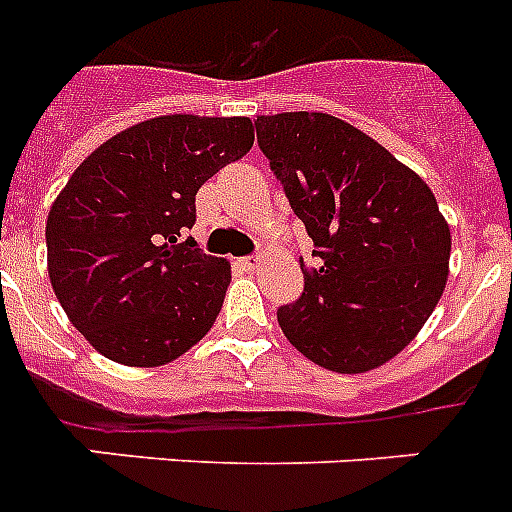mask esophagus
<instances>
[{
  "label": "esophagus",
  "mask_w": 512,
  "mask_h": 512,
  "mask_svg": "<svg viewBox=\"0 0 512 512\" xmlns=\"http://www.w3.org/2000/svg\"><path fill=\"white\" fill-rule=\"evenodd\" d=\"M260 265H263V257H257V255L255 257H242V260H239V268L249 270V273H255Z\"/></svg>",
  "instance_id": "1"
}]
</instances>
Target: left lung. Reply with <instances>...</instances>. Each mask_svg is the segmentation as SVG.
Segmentation results:
<instances>
[{"label": "left lung", "instance_id": "8db88e82", "mask_svg": "<svg viewBox=\"0 0 512 512\" xmlns=\"http://www.w3.org/2000/svg\"><path fill=\"white\" fill-rule=\"evenodd\" d=\"M257 141L313 239L305 292L278 326L307 360L336 373L389 363L434 313L452 236L415 170L328 112L257 118Z\"/></svg>", "mask_w": 512, "mask_h": 512}]
</instances>
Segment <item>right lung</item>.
<instances>
[{"instance_id":"add662e5","label":"right lung","mask_w":512,"mask_h":512,"mask_svg":"<svg viewBox=\"0 0 512 512\" xmlns=\"http://www.w3.org/2000/svg\"><path fill=\"white\" fill-rule=\"evenodd\" d=\"M255 144L249 118L157 115L99 144L47 215V270L70 323L107 360L173 363L213 328L231 263L184 231L199 186Z\"/></svg>"}]
</instances>
